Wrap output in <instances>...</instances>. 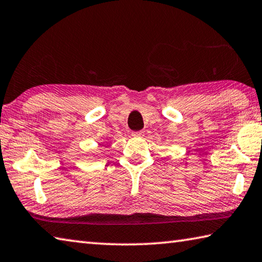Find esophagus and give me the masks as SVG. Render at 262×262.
I'll use <instances>...</instances> for the list:
<instances>
[{
	"mask_svg": "<svg viewBox=\"0 0 262 262\" xmlns=\"http://www.w3.org/2000/svg\"><path fill=\"white\" fill-rule=\"evenodd\" d=\"M133 136H134V137H143L144 136V132H142V130L133 132Z\"/></svg>",
	"mask_w": 262,
	"mask_h": 262,
	"instance_id": "1",
	"label": "esophagus"
}]
</instances>
